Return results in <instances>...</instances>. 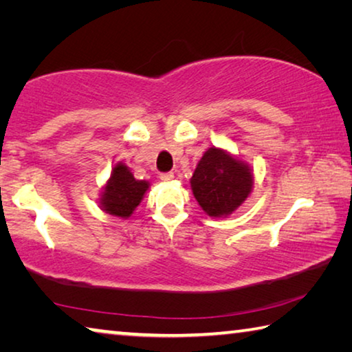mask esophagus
I'll return each instance as SVG.
<instances>
[{
	"mask_svg": "<svg viewBox=\"0 0 352 352\" xmlns=\"http://www.w3.org/2000/svg\"><path fill=\"white\" fill-rule=\"evenodd\" d=\"M160 178H162L163 182H170L174 180V174H172V172H163V174L160 175Z\"/></svg>",
	"mask_w": 352,
	"mask_h": 352,
	"instance_id": "obj_1",
	"label": "esophagus"
}]
</instances>
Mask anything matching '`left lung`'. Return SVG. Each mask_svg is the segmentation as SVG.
I'll return each instance as SVG.
<instances>
[{"mask_svg":"<svg viewBox=\"0 0 352 352\" xmlns=\"http://www.w3.org/2000/svg\"><path fill=\"white\" fill-rule=\"evenodd\" d=\"M190 188L210 217L233 214L252 192L253 172L247 163L217 147H210L195 168Z\"/></svg>","mask_w":352,"mask_h":352,"instance_id":"8db88e82","label":"left lung"}]
</instances>
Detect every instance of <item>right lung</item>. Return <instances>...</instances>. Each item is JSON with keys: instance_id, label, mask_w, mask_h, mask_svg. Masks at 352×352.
Masks as SVG:
<instances>
[{"instance_id": "right-lung-1", "label": "right lung", "mask_w": 352, "mask_h": 352, "mask_svg": "<svg viewBox=\"0 0 352 352\" xmlns=\"http://www.w3.org/2000/svg\"><path fill=\"white\" fill-rule=\"evenodd\" d=\"M147 189L148 182L136 180L126 164L118 163L104 186L100 208L115 217L129 219L141 204Z\"/></svg>"}]
</instances>
